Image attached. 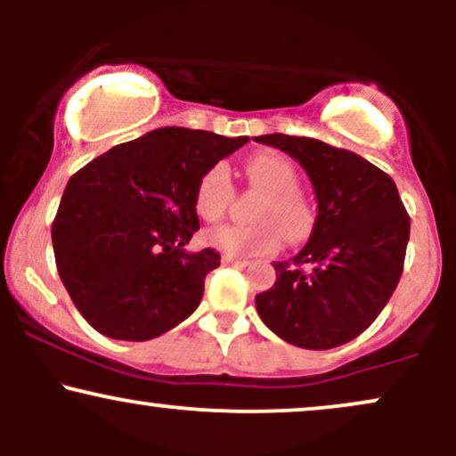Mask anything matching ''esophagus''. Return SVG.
<instances>
[{
    "instance_id": "obj_1",
    "label": "esophagus",
    "mask_w": 456,
    "mask_h": 456,
    "mask_svg": "<svg viewBox=\"0 0 456 456\" xmlns=\"http://www.w3.org/2000/svg\"><path fill=\"white\" fill-rule=\"evenodd\" d=\"M223 264H232V265H240V268H246L250 261L242 259V257H235V255H223Z\"/></svg>"
}]
</instances>
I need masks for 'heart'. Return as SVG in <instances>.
<instances>
[{"label":"heart","instance_id":"1","mask_svg":"<svg viewBox=\"0 0 456 456\" xmlns=\"http://www.w3.org/2000/svg\"><path fill=\"white\" fill-rule=\"evenodd\" d=\"M250 186L264 192L255 210V224H221L206 233V242L235 257H255L279 248L282 235L297 242L313 227V208L297 188V169L279 151H259L244 162ZM233 201V182L227 167L212 165L195 186V210L206 223H216Z\"/></svg>","mask_w":456,"mask_h":456}]
</instances>
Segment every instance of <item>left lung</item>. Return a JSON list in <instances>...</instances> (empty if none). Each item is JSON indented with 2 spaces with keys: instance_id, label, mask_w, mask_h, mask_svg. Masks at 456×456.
I'll return each mask as SVG.
<instances>
[{
  "instance_id": "left-lung-1",
  "label": "left lung",
  "mask_w": 456,
  "mask_h": 456,
  "mask_svg": "<svg viewBox=\"0 0 456 456\" xmlns=\"http://www.w3.org/2000/svg\"><path fill=\"white\" fill-rule=\"evenodd\" d=\"M259 143L305 167L317 195L311 240L255 297L259 317L282 341L332 349L360 337L388 305L403 274L410 214L379 167L323 141L264 134Z\"/></svg>"
}]
</instances>
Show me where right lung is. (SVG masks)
Here are the masks:
<instances>
[{"label":"right lung","mask_w":456,"mask_h":456,"mask_svg":"<svg viewBox=\"0 0 456 456\" xmlns=\"http://www.w3.org/2000/svg\"><path fill=\"white\" fill-rule=\"evenodd\" d=\"M248 137L159 128L119 143L77 171L51 224L55 265L94 330L150 341L199 306L214 248L186 253L199 229L195 186L208 167Z\"/></svg>","instance_id":"right-lung-1"}]
</instances>
